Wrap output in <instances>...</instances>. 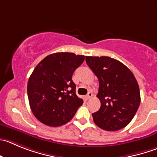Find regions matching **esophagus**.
Listing matches in <instances>:
<instances>
[{"label": "esophagus", "instance_id": "esophagus-1", "mask_svg": "<svg viewBox=\"0 0 157 157\" xmlns=\"http://www.w3.org/2000/svg\"><path fill=\"white\" fill-rule=\"evenodd\" d=\"M92 92H89V93H88L87 95H86V99H89V98H92Z\"/></svg>", "mask_w": 157, "mask_h": 157}]
</instances>
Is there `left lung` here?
<instances>
[{
    "label": "left lung",
    "mask_w": 157,
    "mask_h": 157,
    "mask_svg": "<svg viewBox=\"0 0 157 157\" xmlns=\"http://www.w3.org/2000/svg\"><path fill=\"white\" fill-rule=\"evenodd\" d=\"M86 61L99 82L97 97L101 107L92 113L94 122L106 131L124 128L140 104V88L135 76L122 62L107 56H86Z\"/></svg>",
    "instance_id": "left-lung-1"
}]
</instances>
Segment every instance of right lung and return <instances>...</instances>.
<instances>
[{
  "instance_id": "right-lung-1",
  "label": "right lung",
  "mask_w": 157,
  "mask_h": 157,
  "mask_svg": "<svg viewBox=\"0 0 157 157\" xmlns=\"http://www.w3.org/2000/svg\"><path fill=\"white\" fill-rule=\"evenodd\" d=\"M84 60V55L58 52L46 56L34 69L27 87L28 100L33 114L44 125L65 124L82 105L71 78Z\"/></svg>"
}]
</instances>
